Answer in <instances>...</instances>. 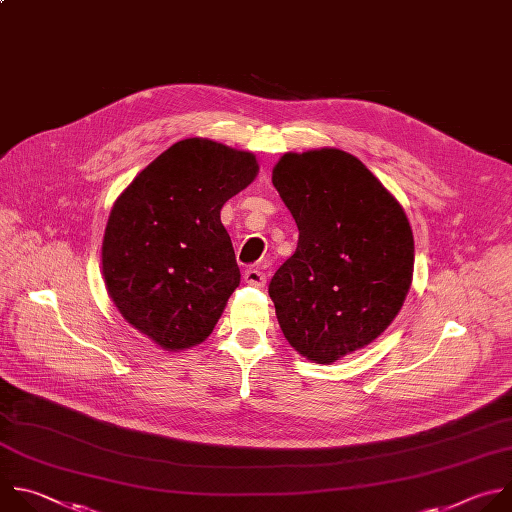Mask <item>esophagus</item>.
Segmentation results:
<instances>
[{
	"label": "esophagus",
	"mask_w": 512,
	"mask_h": 512,
	"mask_svg": "<svg viewBox=\"0 0 512 512\" xmlns=\"http://www.w3.org/2000/svg\"><path fill=\"white\" fill-rule=\"evenodd\" d=\"M244 280L246 284L250 286H256V288H262L266 284V274L260 270V268H248L244 272Z\"/></svg>",
	"instance_id": "34e87169"
}]
</instances>
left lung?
<instances>
[{"instance_id": "1", "label": "left lung", "mask_w": 512, "mask_h": 512, "mask_svg": "<svg viewBox=\"0 0 512 512\" xmlns=\"http://www.w3.org/2000/svg\"><path fill=\"white\" fill-rule=\"evenodd\" d=\"M272 183L298 244L268 294L286 341L335 363L375 341L397 317L414 274V236L399 201L339 149L284 153Z\"/></svg>"}]
</instances>
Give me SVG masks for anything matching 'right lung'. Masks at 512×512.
<instances>
[{
	"label": "right lung",
	"mask_w": 512,
	"mask_h": 512,
	"mask_svg": "<svg viewBox=\"0 0 512 512\" xmlns=\"http://www.w3.org/2000/svg\"><path fill=\"white\" fill-rule=\"evenodd\" d=\"M258 161L210 139H183L117 197L102 240V276L129 325L167 351L206 341L240 284L224 203Z\"/></svg>",
	"instance_id": "add662e5"
}]
</instances>
